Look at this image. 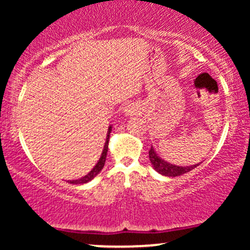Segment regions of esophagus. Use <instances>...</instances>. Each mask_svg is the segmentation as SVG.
I'll list each match as a JSON object with an SVG mask.
<instances>
[{"mask_svg":"<svg viewBox=\"0 0 250 250\" xmlns=\"http://www.w3.org/2000/svg\"><path fill=\"white\" fill-rule=\"evenodd\" d=\"M129 113H131V111H130V110H127V114H128V115H129Z\"/></svg>","mask_w":250,"mask_h":250,"instance_id":"34e87169","label":"esophagus"}]
</instances>
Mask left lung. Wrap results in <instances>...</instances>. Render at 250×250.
<instances>
[{"mask_svg": "<svg viewBox=\"0 0 250 250\" xmlns=\"http://www.w3.org/2000/svg\"><path fill=\"white\" fill-rule=\"evenodd\" d=\"M149 160H150L151 166H153L155 170L159 171L160 174L165 175V176H171V177L187 174L188 171L193 170L194 168H196L197 166L200 165L199 163V165L190 166V167H179V166L170 165V163L163 161V160L160 159V157L156 155V153L154 151L153 147H150V150H149Z\"/></svg>", "mask_w": 250, "mask_h": 250, "instance_id": "8db88e82", "label": "left lung"}]
</instances>
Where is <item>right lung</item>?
<instances>
[{"label":"right lung","mask_w":250,"mask_h":250,"mask_svg":"<svg viewBox=\"0 0 250 250\" xmlns=\"http://www.w3.org/2000/svg\"><path fill=\"white\" fill-rule=\"evenodd\" d=\"M111 131V127H109L108 129V135H107V141H105V145H104V148H103V151H102V155L101 157H100L99 162L96 163V166L91 169L90 173H88L85 176L81 177L80 180H73V181H69V183H73V185H83V183H87L89 182L90 180H93L94 177L96 176L97 174L100 173V171L102 170L103 166H104L105 163V157H107V151H108V142H109V134H110Z\"/></svg>","instance_id":"1"}]
</instances>
